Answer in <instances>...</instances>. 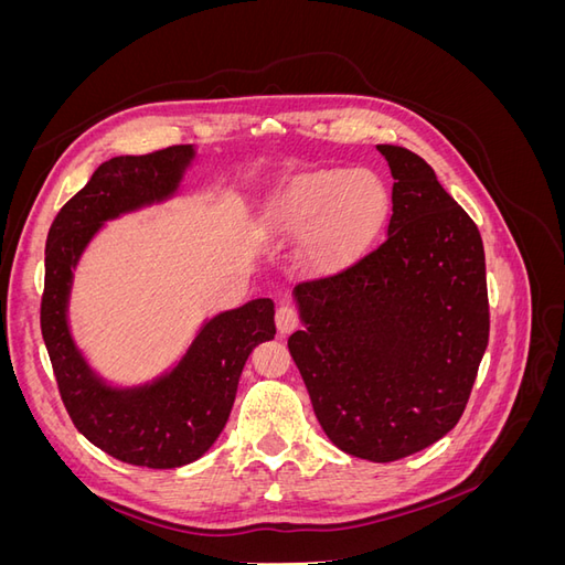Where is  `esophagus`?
<instances>
[{
	"label": "esophagus",
	"mask_w": 565,
	"mask_h": 565,
	"mask_svg": "<svg viewBox=\"0 0 565 565\" xmlns=\"http://www.w3.org/2000/svg\"><path fill=\"white\" fill-rule=\"evenodd\" d=\"M276 324H278V332H280L282 337H287L289 332H295L297 324H299V316H297L295 306H289V303L278 306V311H276Z\"/></svg>",
	"instance_id": "1"
}]
</instances>
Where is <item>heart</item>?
Wrapping results in <instances>:
<instances>
[{
    "label": "heart",
    "mask_w": 565,
    "mask_h": 565,
    "mask_svg": "<svg viewBox=\"0 0 565 565\" xmlns=\"http://www.w3.org/2000/svg\"><path fill=\"white\" fill-rule=\"evenodd\" d=\"M386 214L384 185L370 172L318 169L285 183L268 216L278 233L301 237L299 256L316 270L353 264L377 235Z\"/></svg>",
    "instance_id": "1"
}]
</instances>
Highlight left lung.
<instances>
[{"label":"left lung","instance_id":"left-lung-1","mask_svg":"<svg viewBox=\"0 0 565 565\" xmlns=\"http://www.w3.org/2000/svg\"><path fill=\"white\" fill-rule=\"evenodd\" d=\"M393 177L386 241L332 278L295 287L287 347L322 431L347 455L393 461L465 413L488 347L483 241L434 169L377 146Z\"/></svg>","mask_w":565,"mask_h":565}]
</instances>
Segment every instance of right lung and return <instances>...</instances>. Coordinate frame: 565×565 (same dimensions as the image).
<instances>
[{"label": "right lung", "mask_w": 565, "mask_h": 565, "mask_svg": "<svg viewBox=\"0 0 565 565\" xmlns=\"http://www.w3.org/2000/svg\"><path fill=\"white\" fill-rule=\"evenodd\" d=\"M193 146L100 164L63 204L44 249L42 337L63 405L77 431L134 467L177 469L200 459L224 431L249 353L276 337L270 299H252L202 322L174 367L136 386H115L75 344L67 303L73 270L106 221L172 200L195 160Z\"/></svg>", "instance_id": "1"}]
</instances>
